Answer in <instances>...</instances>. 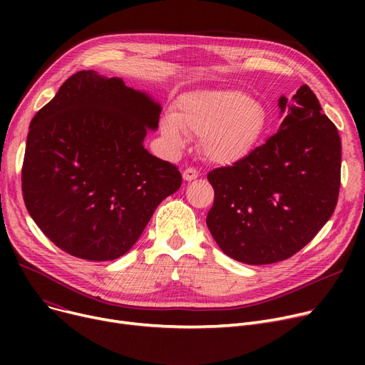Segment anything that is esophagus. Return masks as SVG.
<instances>
[{
    "label": "esophagus",
    "instance_id": "1",
    "mask_svg": "<svg viewBox=\"0 0 365 365\" xmlns=\"http://www.w3.org/2000/svg\"><path fill=\"white\" fill-rule=\"evenodd\" d=\"M198 176H200V173H198L194 167H187V168L183 171V179L187 180V182L195 180Z\"/></svg>",
    "mask_w": 365,
    "mask_h": 365
}]
</instances>
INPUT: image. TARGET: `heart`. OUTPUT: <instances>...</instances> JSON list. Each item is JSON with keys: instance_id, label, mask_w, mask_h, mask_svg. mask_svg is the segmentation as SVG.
Wrapping results in <instances>:
<instances>
[{"instance_id": "obj_1", "label": "heart", "mask_w": 365, "mask_h": 365, "mask_svg": "<svg viewBox=\"0 0 365 365\" xmlns=\"http://www.w3.org/2000/svg\"><path fill=\"white\" fill-rule=\"evenodd\" d=\"M267 124L264 106L240 90H200L183 94L171 117L161 123L164 136L178 148L183 133L200 136L202 155L219 165H232L252 153Z\"/></svg>"}]
</instances>
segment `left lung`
<instances>
[{"label":"left lung","mask_w":365,"mask_h":365,"mask_svg":"<svg viewBox=\"0 0 365 365\" xmlns=\"http://www.w3.org/2000/svg\"><path fill=\"white\" fill-rule=\"evenodd\" d=\"M279 130L244 160L207 175L215 202L207 226L222 252L247 264L292 257L331 217L340 189L341 143L302 86L279 99Z\"/></svg>","instance_id":"obj_1"}]
</instances>
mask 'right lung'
I'll list each match as a JSON object with an SVG mask.
<instances>
[{"mask_svg":"<svg viewBox=\"0 0 365 365\" xmlns=\"http://www.w3.org/2000/svg\"><path fill=\"white\" fill-rule=\"evenodd\" d=\"M161 106L121 78L80 71L31 121L25 205L61 250L105 262L125 255L158 204L182 185L176 165L143 148Z\"/></svg>","mask_w":365,"mask_h":365,"instance_id":"obj_1","label":"right lung"}]
</instances>
